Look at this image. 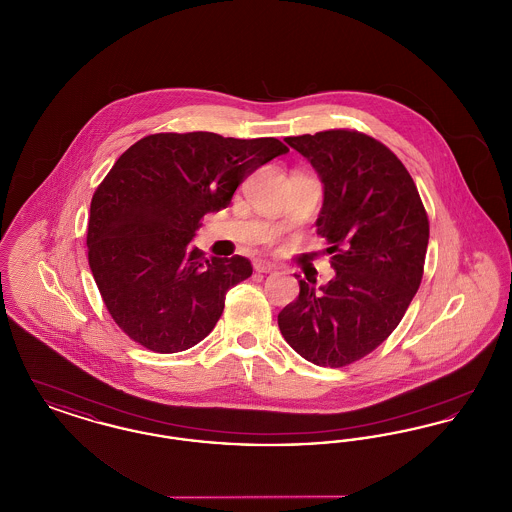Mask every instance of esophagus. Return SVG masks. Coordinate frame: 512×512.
<instances>
[{"label": "esophagus", "mask_w": 512, "mask_h": 512, "mask_svg": "<svg viewBox=\"0 0 512 512\" xmlns=\"http://www.w3.org/2000/svg\"><path fill=\"white\" fill-rule=\"evenodd\" d=\"M253 268H255L257 272H263V274L276 272V267H274V265H270V263H265V261H255V263H253Z\"/></svg>", "instance_id": "esophagus-1"}]
</instances>
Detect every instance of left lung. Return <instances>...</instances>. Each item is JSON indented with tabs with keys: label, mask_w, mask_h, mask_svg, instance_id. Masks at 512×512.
<instances>
[{
	"label": "left lung",
	"mask_w": 512,
	"mask_h": 512,
	"mask_svg": "<svg viewBox=\"0 0 512 512\" xmlns=\"http://www.w3.org/2000/svg\"><path fill=\"white\" fill-rule=\"evenodd\" d=\"M286 142L324 184L317 234L330 245L336 276L318 290L299 280L278 326L303 359L340 368L401 322L422 282L430 222L411 174L382 142L343 128Z\"/></svg>",
	"instance_id": "obj_1"
}]
</instances>
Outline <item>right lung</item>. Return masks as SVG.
Here are the masks:
<instances>
[{
	"label": "right lung",
	"mask_w": 512,
	"mask_h": 512,
	"mask_svg": "<svg viewBox=\"0 0 512 512\" xmlns=\"http://www.w3.org/2000/svg\"><path fill=\"white\" fill-rule=\"evenodd\" d=\"M290 149L276 138L161 132L128 147L90 205L88 263L109 315L130 340L178 353L207 338L226 292L251 276L242 257H205L190 242L207 213Z\"/></svg>",
	"instance_id": "1"
}]
</instances>
